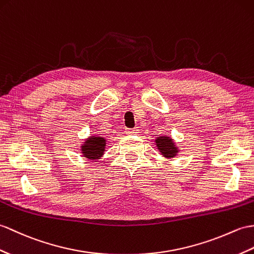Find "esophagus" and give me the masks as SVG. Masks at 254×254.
<instances>
[{
	"label": "esophagus",
	"instance_id": "obj_1",
	"mask_svg": "<svg viewBox=\"0 0 254 254\" xmlns=\"http://www.w3.org/2000/svg\"><path fill=\"white\" fill-rule=\"evenodd\" d=\"M126 133L128 134V135H134V134H137V133H138V129H137V127L127 128V129H126Z\"/></svg>",
	"mask_w": 254,
	"mask_h": 254
}]
</instances>
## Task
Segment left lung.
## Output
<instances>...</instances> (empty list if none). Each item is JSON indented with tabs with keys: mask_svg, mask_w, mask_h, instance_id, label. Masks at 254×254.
Listing matches in <instances>:
<instances>
[{
	"mask_svg": "<svg viewBox=\"0 0 254 254\" xmlns=\"http://www.w3.org/2000/svg\"><path fill=\"white\" fill-rule=\"evenodd\" d=\"M156 145L158 147L159 151H160V154L168 159L175 157L179 152L178 147H176L175 144L173 143V139L169 136H166V135L157 137Z\"/></svg>",
	"mask_w": 254,
	"mask_h": 254,
	"instance_id": "1",
	"label": "left lung"
}]
</instances>
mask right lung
<instances>
[{"mask_svg": "<svg viewBox=\"0 0 254 254\" xmlns=\"http://www.w3.org/2000/svg\"><path fill=\"white\" fill-rule=\"evenodd\" d=\"M106 146V139L103 136H90L85 139L83 145L81 146L82 156L87 158L88 160H98L104 155Z\"/></svg>", "mask_w": 254, "mask_h": 254, "instance_id": "obj_1", "label": "right lung"}]
</instances>
